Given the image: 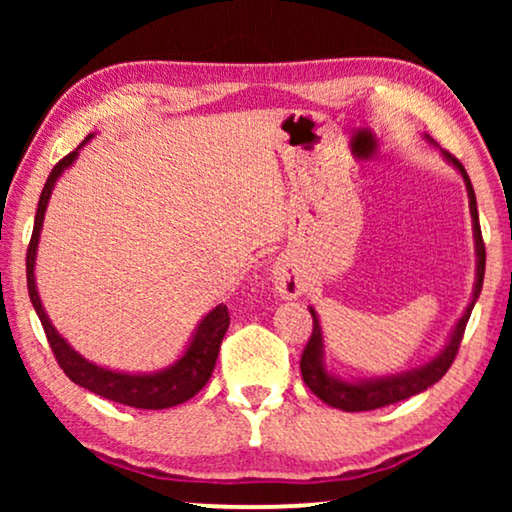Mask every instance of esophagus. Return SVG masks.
<instances>
[{
	"label": "esophagus",
	"mask_w": 512,
	"mask_h": 512,
	"mask_svg": "<svg viewBox=\"0 0 512 512\" xmlns=\"http://www.w3.org/2000/svg\"><path fill=\"white\" fill-rule=\"evenodd\" d=\"M272 286H275L277 296L291 300L305 291V279L296 265H293V261H289V258H277L275 265H272Z\"/></svg>",
	"instance_id": "obj_1"
}]
</instances>
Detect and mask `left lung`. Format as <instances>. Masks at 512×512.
I'll return each mask as SVG.
<instances>
[{
	"label": "left lung",
	"instance_id": "8db88e82",
	"mask_svg": "<svg viewBox=\"0 0 512 512\" xmlns=\"http://www.w3.org/2000/svg\"><path fill=\"white\" fill-rule=\"evenodd\" d=\"M429 144L436 146V142L429 135H424ZM440 156H443L447 163H450L454 170L461 174L466 184L468 193V207H471V219H473V240H475V284L471 293V303L466 305L464 314H461L457 324H454L450 338L443 345V349L429 359L422 366L405 370V373L396 375H384V377H370V380H345V377L335 375L326 366V352H324V333H321V321L319 314L314 307H310L314 328L312 338L307 342L303 359H300V373H303V380L307 387L312 389L314 396H319L321 401L333 405V408L345 410V412H363V410H377L384 408V405L405 401V398L417 396L433 387L440 377H443L447 370H450L454 356L459 352L461 338H464L468 317H471L475 300L480 298L482 291V279H485V242H482L480 233V219H478V202H475L473 184L468 179L464 165L459 163L457 158L450 156V153L440 149Z\"/></svg>",
	"mask_w": 512,
	"mask_h": 512
}]
</instances>
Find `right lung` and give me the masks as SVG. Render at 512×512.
Instances as JSON below:
<instances>
[{
	"label": "right lung",
	"mask_w": 512,
	"mask_h": 512,
	"mask_svg": "<svg viewBox=\"0 0 512 512\" xmlns=\"http://www.w3.org/2000/svg\"><path fill=\"white\" fill-rule=\"evenodd\" d=\"M95 135H88L83 139L81 146L60 160L58 165L53 167V172L48 174L44 191H41L39 205H37V216H34V230L30 247H27V291H30V300L34 312L44 326V333L48 342H51V349L58 359L60 368L65 370V375L79 387L93 391V394L109 398L114 403L130 405V408L139 410H163L172 408V405H179L193 398L198 391L205 387L212 377V370L216 366V359H219L221 340L226 335L230 326V317L226 305H216L214 310H209L205 317L200 319V324L195 326V331L188 340V345L181 356L167 368L153 370V373H123V370H111L104 366H97V363L88 361L86 356H81L76 349L69 345V342L58 333V328L53 326V321L48 319L44 310V303H41L39 291H37V279H34V268H37V249H39V237L41 228H44V216L48 200H51V193L58 179L69 170L79 158V151L86 146Z\"/></svg>",
	"instance_id": "obj_1"
}]
</instances>
